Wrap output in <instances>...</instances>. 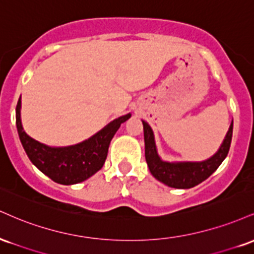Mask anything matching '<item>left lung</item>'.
I'll use <instances>...</instances> for the list:
<instances>
[{
  "instance_id": "8db88e82",
  "label": "left lung",
  "mask_w": 254,
  "mask_h": 254,
  "mask_svg": "<svg viewBox=\"0 0 254 254\" xmlns=\"http://www.w3.org/2000/svg\"><path fill=\"white\" fill-rule=\"evenodd\" d=\"M144 131V145H145V160L150 173L159 182L174 189H191L198 185L217 170L222 164L229 151L230 142L233 136V122L227 135L224 137L222 144L218 150L209 159L203 161H165L159 156L155 144V137L150 125L142 121Z\"/></svg>"
}]
</instances>
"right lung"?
Segmentation results:
<instances>
[{
    "mask_svg": "<svg viewBox=\"0 0 254 254\" xmlns=\"http://www.w3.org/2000/svg\"><path fill=\"white\" fill-rule=\"evenodd\" d=\"M21 97L16 105V127L28 159L40 172L55 183L72 185L84 182L101 170L106 160L110 142L122 123L131 113L112 121L86 141L68 147H50L36 141L25 132L21 124Z\"/></svg>",
    "mask_w": 254,
    "mask_h": 254,
    "instance_id": "right-lung-1",
    "label": "right lung"
}]
</instances>
